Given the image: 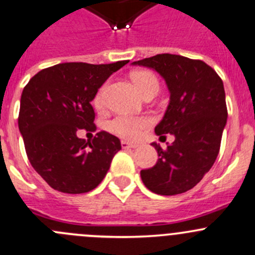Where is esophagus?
Listing matches in <instances>:
<instances>
[{
  "mask_svg": "<svg viewBox=\"0 0 255 255\" xmlns=\"http://www.w3.org/2000/svg\"><path fill=\"white\" fill-rule=\"evenodd\" d=\"M122 147L123 148H136V147H138V143H130V142H127V141H122Z\"/></svg>",
  "mask_w": 255,
  "mask_h": 255,
  "instance_id": "esophagus-1",
  "label": "esophagus"
}]
</instances>
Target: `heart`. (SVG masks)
Instances as JSON below:
<instances>
[{
    "label": "heart",
    "instance_id": "obj_1",
    "mask_svg": "<svg viewBox=\"0 0 255 255\" xmlns=\"http://www.w3.org/2000/svg\"><path fill=\"white\" fill-rule=\"evenodd\" d=\"M132 80L136 87L142 94H146L147 92L151 91L157 92L159 88L158 78L149 71H137L132 75ZM108 86L109 83L106 82L96 93L93 103L97 109H103L106 107ZM148 125L149 119L146 117H132V115L120 114L110 120L108 123V128L120 137L128 138V140H136L140 136L141 131Z\"/></svg>",
    "mask_w": 255,
    "mask_h": 255
}]
</instances>
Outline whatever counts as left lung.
<instances>
[{
  "instance_id": "obj_1",
  "label": "left lung",
  "mask_w": 255,
  "mask_h": 255,
  "mask_svg": "<svg viewBox=\"0 0 255 255\" xmlns=\"http://www.w3.org/2000/svg\"><path fill=\"white\" fill-rule=\"evenodd\" d=\"M133 65L151 67L166 80L169 106L154 132L175 136L166 149L152 143L159 158L141 170V179L159 195L185 193L203 179L219 154L227 122L224 82L204 61L180 55L158 54Z\"/></svg>"
}]
</instances>
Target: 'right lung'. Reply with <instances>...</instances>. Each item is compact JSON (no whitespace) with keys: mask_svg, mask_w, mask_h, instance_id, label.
<instances>
[{"mask_svg":"<svg viewBox=\"0 0 255 255\" xmlns=\"http://www.w3.org/2000/svg\"><path fill=\"white\" fill-rule=\"evenodd\" d=\"M128 62L55 65L33 76L23 89L18 127L25 152L34 169L55 190H93L122 149L119 138L107 131L88 141L78 133L96 131L91 102L107 78Z\"/></svg>","mask_w":255,"mask_h":255,"instance_id":"right-lung-1","label":"right lung"}]
</instances>
